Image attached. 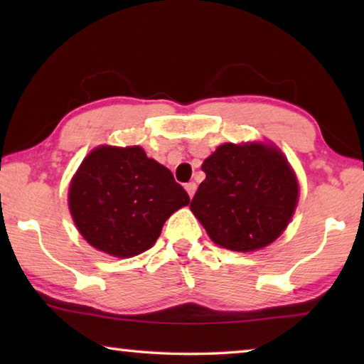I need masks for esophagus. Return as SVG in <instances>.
Instances as JSON below:
<instances>
[{
    "mask_svg": "<svg viewBox=\"0 0 364 364\" xmlns=\"http://www.w3.org/2000/svg\"><path fill=\"white\" fill-rule=\"evenodd\" d=\"M196 189H197L196 183H188V184H186V191H188V194H189L191 199H193V196L196 194Z\"/></svg>",
    "mask_w": 364,
    "mask_h": 364,
    "instance_id": "34e87169",
    "label": "esophagus"
}]
</instances>
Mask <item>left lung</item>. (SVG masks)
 I'll return each mask as SVG.
<instances>
[{
  "label": "left lung",
  "instance_id": "obj_1",
  "mask_svg": "<svg viewBox=\"0 0 364 364\" xmlns=\"http://www.w3.org/2000/svg\"><path fill=\"white\" fill-rule=\"evenodd\" d=\"M202 171L205 180L191 212L215 244L254 252L286 230L297 207L299 183L278 147L225 143L204 160Z\"/></svg>",
  "mask_w": 364,
  "mask_h": 364
}]
</instances>
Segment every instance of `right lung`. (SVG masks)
<instances>
[{
  "mask_svg": "<svg viewBox=\"0 0 364 364\" xmlns=\"http://www.w3.org/2000/svg\"><path fill=\"white\" fill-rule=\"evenodd\" d=\"M189 200L171 171L139 146L96 147L69 188L70 215L85 241L119 258L151 249L170 215Z\"/></svg>",
  "mask_w": 364,
  "mask_h": 364,
  "instance_id": "1",
  "label": "right lung"
}]
</instances>
